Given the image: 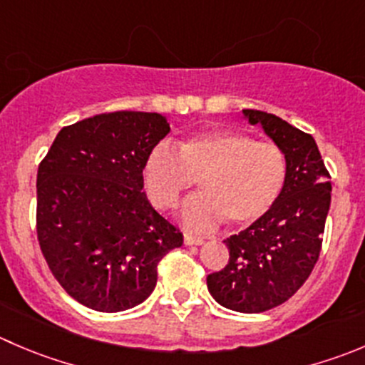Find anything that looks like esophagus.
I'll return each instance as SVG.
<instances>
[{"instance_id":"esophagus-1","label":"esophagus","mask_w":365,"mask_h":365,"mask_svg":"<svg viewBox=\"0 0 365 365\" xmlns=\"http://www.w3.org/2000/svg\"><path fill=\"white\" fill-rule=\"evenodd\" d=\"M183 242L187 244V246H200V244L205 242L203 237H197V235H190V233H185L183 235Z\"/></svg>"}]
</instances>
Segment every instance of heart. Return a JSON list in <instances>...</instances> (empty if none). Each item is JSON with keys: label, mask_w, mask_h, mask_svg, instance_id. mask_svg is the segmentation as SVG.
Segmentation results:
<instances>
[{"label": "heart", "mask_w": 365, "mask_h": 365, "mask_svg": "<svg viewBox=\"0 0 365 365\" xmlns=\"http://www.w3.org/2000/svg\"><path fill=\"white\" fill-rule=\"evenodd\" d=\"M287 176L285 155L277 144L230 130L196 133L176 151L157 144L143 169L144 189L158 210H173L194 185L200 194L182 208L187 228L207 232L222 221L246 228L277 205Z\"/></svg>", "instance_id": "heart-1"}]
</instances>
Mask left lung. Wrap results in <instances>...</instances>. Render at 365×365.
<instances>
[{
    "mask_svg": "<svg viewBox=\"0 0 365 365\" xmlns=\"http://www.w3.org/2000/svg\"><path fill=\"white\" fill-rule=\"evenodd\" d=\"M242 112L284 151L287 176L271 212L225 240L230 260L208 274L207 285L219 305L258 314L287 302L310 277L323 244L331 183L312 135L278 115Z\"/></svg>",
    "mask_w": 365,
    "mask_h": 365,
    "instance_id": "obj_1",
    "label": "left lung"
}]
</instances>
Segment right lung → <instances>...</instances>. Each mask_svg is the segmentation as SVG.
Returning <instances> with one entry per match:
<instances>
[{
	"label": "right lung",
	"mask_w": 365,
	"mask_h": 365,
	"mask_svg": "<svg viewBox=\"0 0 365 365\" xmlns=\"http://www.w3.org/2000/svg\"><path fill=\"white\" fill-rule=\"evenodd\" d=\"M157 112H110L66 126L37 171V239L63 291L98 312H123L157 285L183 235L143 192L150 151L169 133Z\"/></svg>",
	"instance_id": "1"
}]
</instances>
